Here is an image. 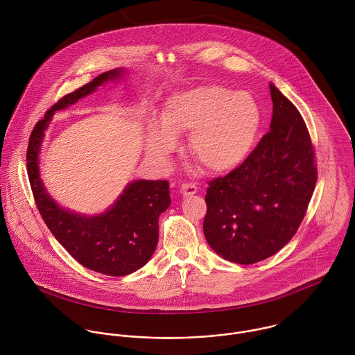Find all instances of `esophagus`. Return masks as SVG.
<instances>
[{
  "label": "esophagus",
  "instance_id": "1",
  "mask_svg": "<svg viewBox=\"0 0 355 355\" xmlns=\"http://www.w3.org/2000/svg\"><path fill=\"white\" fill-rule=\"evenodd\" d=\"M198 192V187L195 184H182L181 185V193L182 196H192Z\"/></svg>",
  "mask_w": 355,
  "mask_h": 355
}]
</instances>
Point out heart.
Masks as SVG:
<instances>
[{"label":"heart","instance_id":"b5f03b06","mask_svg":"<svg viewBox=\"0 0 355 355\" xmlns=\"http://www.w3.org/2000/svg\"><path fill=\"white\" fill-rule=\"evenodd\" d=\"M262 111L247 92L200 85L167 98L160 123L148 126V152L167 160L178 136L191 133L189 150L206 170L229 173L245 162L258 139Z\"/></svg>","mask_w":355,"mask_h":355}]
</instances>
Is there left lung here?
I'll return each instance as SVG.
<instances>
[{
  "instance_id": "obj_1",
  "label": "left lung",
  "mask_w": 355,
  "mask_h": 355,
  "mask_svg": "<svg viewBox=\"0 0 355 355\" xmlns=\"http://www.w3.org/2000/svg\"><path fill=\"white\" fill-rule=\"evenodd\" d=\"M273 115L243 164L209 182L203 232L223 259L251 265L293 237L311 199L317 167L306 123L270 83Z\"/></svg>"
}]
</instances>
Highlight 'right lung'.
Instances as JSON below:
<instances>
[{
	"label": "right lung",
	"instance_id": "right-lung-1",
	"mask_svg": "<svg viewBox=\"0 0 355 355\" xmlns=\"http://www.w3.org/2000/svg\"><path fill=\"white\" fill-rule=\"evenodd\" d=\"M126 72V69L103 72L60 98L35 125L27 149L31 191L38 211L52 234L82 266L115 277L141 269L153 255L159 240V216L171 203L168 182L136 180L126 185L104 213H76L58 205L48 193L40 174V152L56 111L66 110L96 92L98 86L122 79Z\"/></svg>",
	"mask_w": 355,
	"mask_h": 355
}]
</instances>
